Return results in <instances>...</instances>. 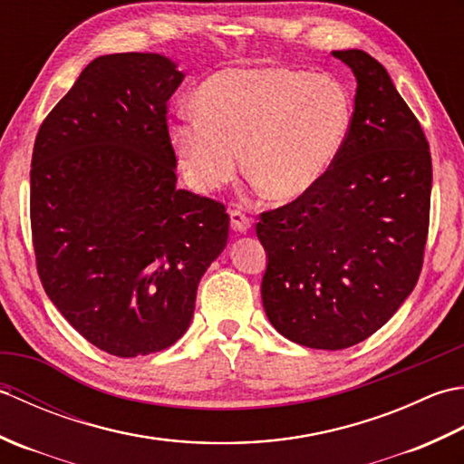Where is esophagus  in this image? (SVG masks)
<instances>
[{
	"instance_id": "34e87169",
	"label": "esophagus",
	"mask_w": 464,
	"mask_h": 464,
	"mask_svg": "<svg viewBox=\"0 0 464 464\" xmlns=\"http://www.w3.org/2000/svg\"><path fill=\"white\" fill-rule=\"evenodd\" d=\"M229 217H231V227H233V231H239V233H247L249 229H251V219L245 213H241V211H237V209H233L231 213H229Z\"/></svg>"
}]
</instances>
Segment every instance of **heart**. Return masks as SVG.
<instances>
[{"instance_id":"1","label":"heart","mask_w":464,"mask_h":464,"mask_svg":"<svg viewBox=\"0 0 464 464\" xmlns=\"http://www.w3.org/2000/svg\"><path fill=\"white\" fill-rule=\"evenodd\" d=\"M353 103L329 75L281 67L215 73L169 127L173 150L195 189L215 191L243 163L275 201L311 193L349 140Z\"/></svg>"}]
</instances>
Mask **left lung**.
Segmentation results:
<instances>
[{
  "label": "left lung",
  "instance_id": "8db88e82",
  "mask_svg": "<svg viewBox=\"0 0 464 464\" xmlns=\"http://www.w3.org/2000/svg\"><path fill=\"white\" fill-rule=\"evenodd\" d=\"M357 80L349 140L301 199L261 215L263 307L283 337L339 351L379 331L422 267L432 167L427 137L377 59L333 52Z\"/></svg>",
  "mask_w": 464,
  "mask_h": 464
}]
</instances>
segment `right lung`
<instances>
[{
  "instance_id": "add662e5",
  "label": "right lung",
  "mask_w": 464,
  "mask_h": 464,
  "mask_svg": "<svg viewBox=\"0 0 464 464\" xmlns=\"http://www.w3.org/2000/svg\"><path fill=\"white\" fill-rule=\"evenodd\" d=\"M161 53L95 57L39 127L32 233L47 297L115 357L171 347L229 237L225 207L177 187Z\"/></svg>"
}]
</instances>
